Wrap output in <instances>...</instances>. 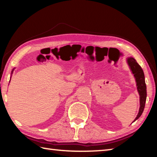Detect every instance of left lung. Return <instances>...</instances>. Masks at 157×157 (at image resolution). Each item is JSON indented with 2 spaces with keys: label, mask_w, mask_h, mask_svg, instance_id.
I'll use <instances>...</instances> for the list:
<instances>
[{
  "label": "left lung",
  "mask_w": 157,
  "mask_h": 157,
  "mask_svg": "<svg viewBox=\"0 0 157 157\" xmlns=\"http://www.w3.org/2000/svg\"><path fill=\"white\" fill-rule=\"evenodd\" d=\"M127 63H128L129 67L131 68L132 73L134 74L135 78H136L137 89L140 95L139 112L138 113L136 118H135V120L134 121V122L141 116L143 111L144 110L146 97H147V91H146L145 75L142 68L140 67V65L136 62V61L133 57H129L128 59H127Z\"/></svg>",
  "instance_id": "left-lung-1"
}]
</instances>
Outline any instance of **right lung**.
<instances>
[{
	"instance_id": "obj_1",
	"label": "right lung",
	"mask_w": 157,
	"mask_h": 157,
	"mask_svg": "<svg viewBox=\"0 0 157 157\" xmlns=\"http://www.w3.org/2000/svg\"><path fill=\"white\" fill-rule=\"evenodd\" d=\"M13 71H14V69H13ZM13 71H12V72H13Z\"/></svg>"
}]
</instances>
